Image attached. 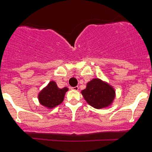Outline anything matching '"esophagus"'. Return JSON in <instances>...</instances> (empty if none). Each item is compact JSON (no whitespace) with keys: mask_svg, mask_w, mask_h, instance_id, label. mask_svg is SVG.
Returning a JSON list of instances; mask_svg holds the SVG:
<instances>
[{"mask_svg":"<svg viewBox=\"0 0 152 152\" xmlns=\"http://www.w3.org/2000/svg\"><path fill=\"white\" fill-rule=\"evenodd\" d=\"M71 89L72 90H75V91H77L78 90V86H74V87H71Z\"/></svg>","mask_w":152,"mask_h":152,"instance_id":"obj_1","label":"esophagus"}]
</instances>
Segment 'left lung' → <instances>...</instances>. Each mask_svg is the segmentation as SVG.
<instances>
[{"mask_svg":"<svg viewBox=\"0 0 152 152\" xmlns=\"http://www.w3.org/2000/svg\"><path fill=\"white\" fill-rule=\"evenodd\" d=\"M81 93L88 104L96 109L108 106L112 103L115 96L112 87L99 78L88 82L86 88Z\"/></svg>","mask_w":152,"mask_h":152,"instance_id":"8db88e82","label":"left lung"}]
</instances>
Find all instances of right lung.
I'll list each match as a JSON object with an SVG mask.
<instances>
[{"instance_id":"add662e5","label":"right lung","mask_w":152,"mask_h":152,"mask_svg":"<svg viewBox=\"0 0 152 152\" xmlns=\"http://www.w3.org/2000/svg\"><path fill=\"white\" fill-rule=\"evenodd\" d=\"M68 88H59L54 81H50L46 88L40 92L38 95L39 102L43 106L53 108L59 105L64 99Z\"/></svg>"}]
</instances>
